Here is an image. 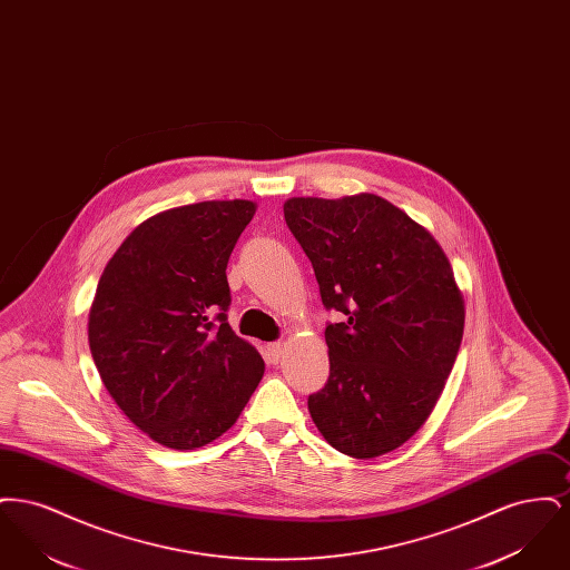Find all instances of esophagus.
<instances>
[{
  "instance_id": "1",
  "label": "esophagus",
  "mask_w": 570,
  "mask_h": 570,
  "mask_svg": "<svg viewBox=\"0 0 570 570\" xmlns=\"http://www.w3.org/2000/svg\"><path fill=\"white\" fill-rule=\"evenodd\" d=\"M279 356H282V344H279V342L267 344V361L275 365V363L279 361Z\"/></svg>"
}]
</instances>
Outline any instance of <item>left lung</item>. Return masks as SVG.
<instances>
[{
  "mask_svg": "<svg viewBox=\"0 0 570 570\" xmlns=\"http://www.w3.org/2000/svg\"><path fill=\"white\" fill-rule=\"evenodd\" d=\"M284 217L325 307L328 380L309 414L340 453L395 451L430 419L460 351L465 303L434 235L382 198L295 196Z\"/></svg>",
  "mask_w": 570,
  "mask_h": 570,
  "instance_id": "left-lung-1",
  "label": "left lung"
}]
</instances>
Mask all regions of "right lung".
Listing matches in <instances>:
<instances>
[{
	"mask_svg": "<svg viewBox=\"0 0 570 570\" xmlns=\"http://www.w3.org/2000/svg\"><path fill=\"white\" fill-rule=\"evenodd\" d=\"M254 200H205L147 217L117 247L87 340L115 404L154 442L191 451L235 425L265 374L226 323V265Z\"/></svg>",
	"mask_w": 570,
	"mask_h": 570,
	"instance_id": "add662e5",
	"label": "right lung"
}]
</instances>
